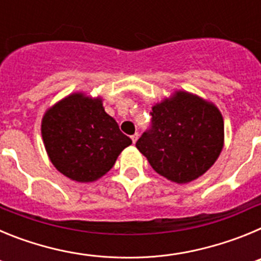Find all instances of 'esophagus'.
I'll list each match as a JSON object with an SVG mask.
<instances>
[{"instance_id": "34e87169", "label": "esophagus", "mask_w": 261, "mask_h": 261, "mask_svg": "<svg viewBox=\"0 0 261 261\" xmlns=\"http://www.w3.org/2000/svg\"><path fill=\"white\" fill-rule=\"evenodd\" d=\"M138 136H140V135H138V133H135V135H133V136H130V138H132V142H133V144H136V141H137Z\"/></svg>"}]
</instances>
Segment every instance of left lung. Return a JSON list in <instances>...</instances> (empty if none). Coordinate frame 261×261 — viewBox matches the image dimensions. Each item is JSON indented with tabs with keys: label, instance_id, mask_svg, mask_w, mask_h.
<instances>
[{
	"label": "left lung",
	"instance_id": "obj_1",
	"mask_svg": "<svg viewBox=\"0 0 261 261\" xmlns=\"http://www.w3.org/2000/svg\"><path fill=\"white\" fill-rule=\"evenodd\" d=\"M150 115V128L136 147L159 175L183 184L213 166L223 147V119L216 106L177 91L154 106Z\"/></svg>",
	"mask_w": 261,
	"mask_h": 261
}]
</instances>
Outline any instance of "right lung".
Listing matches in <instances>:
<instances>
[{"label":"right lung","mask_w":261,"mask_h":261,"mask_svg":"<svg viewBox=\"0 0 261 261\" xmlns=\"http://www.w3.org/2000/svg\"><path fill=\"white\" fill-rule=\"evenodd\" d=\"M41 136L53 166L81 183L103 176L132 144L106 114L102 99L84 94L66 96L49 108L41 121Z\"/></svg>","instance_id":"1"}]
</instances>
